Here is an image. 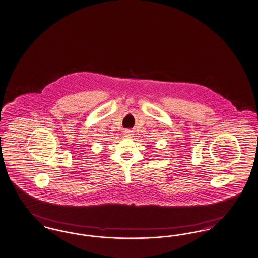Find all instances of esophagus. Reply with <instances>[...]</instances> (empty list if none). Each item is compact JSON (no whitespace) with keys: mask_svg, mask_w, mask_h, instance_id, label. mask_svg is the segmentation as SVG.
<instances>
[{"mask_svg":"<svg viewBox=\"0 0 258 258\" xmlns=\"http://www.w3.org/2000/svg\"><path fill=\"white\" fill-rule=\"evenodd\" d=\"M124 137H126V138H130V137H133L134 136V133L132 132V131H130V130H126V131H124Z\"/></svg>","mask_w":258,"mask_h":258,"instance_id":"obj_1","label":"esophagus"}]
</instances>
